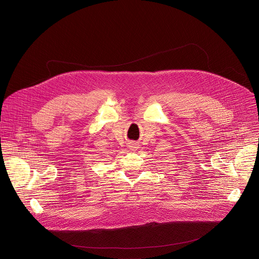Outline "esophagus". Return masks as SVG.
Returning a JSON list of instances; mask_svg holds the SVG:
<instances>
[{"mask_svg":"<svg viewBox=\"0 0 259 259\" xmlns=\"http://www.w3.org/2000/svg\"><path fill=\"white\" fill-rule=\"evenodd\" d=\"M136 146H137V145H136V143H133L130 147H132V148H136Z\"/></svg>","mask_w":259,"mask_h":259,"instance_id":"34e87169","label":"esophagus"}]
</instances>
